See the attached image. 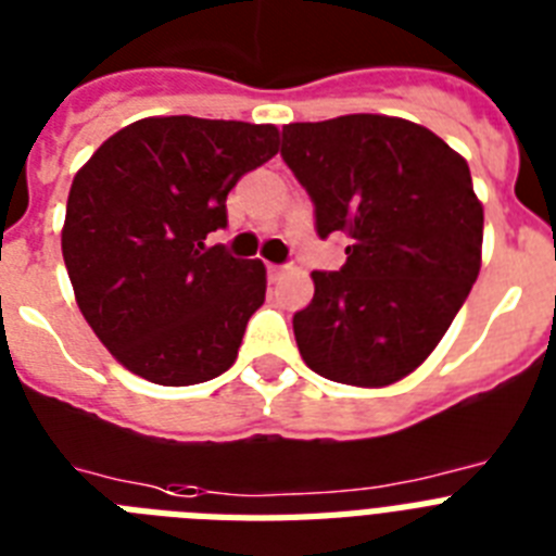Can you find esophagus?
Listing matches in <instances>:
<instances>
[{"instance_id": "obj_1", "label": "esophagus", "mask_w": 556, "mask_h": 556, "mask_svg": "<svg viewBox=\"0 0 556 556\" xmlns=\"http://www.w3.org/2000/svg\"><path fill=\"white\" fill-rule=\"evenodd\" d=\"M287 273H290V266H278V264L266 266V275H269V281H281Z\"/></svg>"}]
</instances>
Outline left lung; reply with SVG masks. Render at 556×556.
I'll return each instance as SVG.
<instances>
[{
	"label": "left lung",
	"mask_w": 556,
	"mask_h": 556,
	"mask_svg": "<svg viewBox=\"0 0 556 556\" xmlns=\"http://www.w3.org/2000/svg\"><path fill=\"white\" fill-rule=\"evenodd\" d=\"M281 157L315 203L321 238L348 235V264L313 273L292 330L309 370L388 388L428 358L482 266V203L459 152L388 114L283 126Z\"/></svg>",
	"instance_id": "obj_1"
}]
</instances>
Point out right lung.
<instances>
[{
  "label": "right lung",
  "instance_id": "obj_1",
  "mask_svg": "<svg viewBox=\"0 0 556 556\" xmlns=\"http://www.w3.org/2000/svg\"><path fill=\"white\" fill-rule=\"evenodd\" d=\"M278 143L273 123L143 117L74 175L62 257L79 313L126 370L186 388L232 367L266 269L206 247V235Z\"/></svg>",
  "mask_w": 556,
  "mask_h": 556
}]
</instances>
